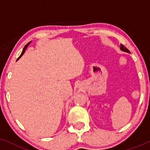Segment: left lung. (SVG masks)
<instances>
[{"mask_svg":"<svg viewBox=\"0 0 150 150\" xmlns=\"http://www.w3.org/2000/svg\"><path fill=\"white\" fill-rule=\"evenodd\" d=\"M120 49H121V50H122V51L127 52V53H130L129 50H128L127 47H124L123 45H120Z\"/></svg>","mask_w":150,"mask_h":150,"instance_id":"left-lung-1","label":"left lung"}]
</instances>
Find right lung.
Masks as SVG:
<instances>
[{
	"label": "right lung",
	"instance_id": "add662e5",
	"mask_svg": "<svg viewBox=\"0 0 150 150\" xmlns=\"http://www.w3.org/2000/svg\"><path fill=\"white\" fill-rule=\"evenodd\" d=\"M30 43V42H28V43H27V44L26 45H25V47H23V51H22V52H21V55L19 56V58H18V59H17V60H19V58H21V56H22V55L23 54V53H24L25 51H26V49L27 48V47L28 46V45H29Z\"/></svg>",
	"mask_w": 150,
	"mask_h": 150
}]
</instances>
